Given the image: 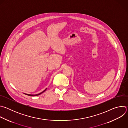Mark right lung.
<instances>
[{"label": "right lung", "mask_w": 128, "mask_h": 128, "mask_svg": "<svg viewBox=\"0 0 128 128\" xmlns=\"http://www.w3.org/2000/svg\"><path fill=\"white\" fill-rule=\"evenodd\" d=\"M46 90V88L44 91H42V92H41V93H39V94H35V95H32V94H26V93H24V94H25V95H28V96H38V95H40V94H42V93H44V91Z\"/></svg>", "instance_id": "obj_1"}]
</instances>
